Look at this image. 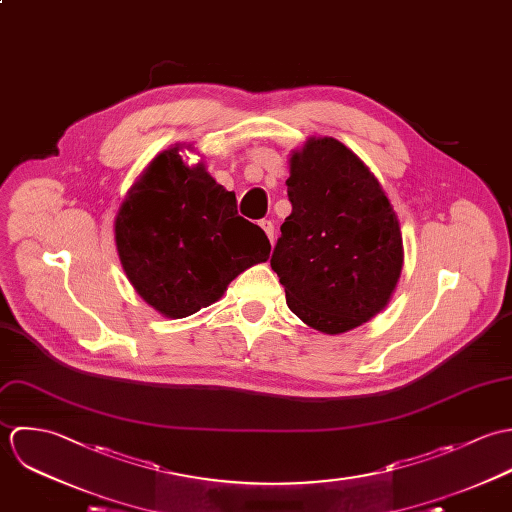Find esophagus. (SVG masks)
Wrapping results in <instances>:
<instances>
[{"mask_svg":"<svg viewBox=\"0 0 512 512\" xmlns=\"http://www.w3.org/2000/svg\"><path fill=\"white\" fill-rule=\"evenodd\" d=\"M261 229L267 233V237H269V241H271V245L275 243V225L269 221V219H261Z\"/></svg>","mask_w":512,"mask_h":512,"instance_id":"34e87169","label":"esophagus"}]
</instances>
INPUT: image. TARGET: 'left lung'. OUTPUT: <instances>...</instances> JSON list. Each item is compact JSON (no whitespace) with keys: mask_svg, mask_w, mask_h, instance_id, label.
I'll list each match as a JSON object with an SVG mask.
<instances>
[{"mask_svg":"<svg viewBox=\"0 0 512 512\" xmlns=\"http://www.w3.org/2000/svg\"><path fill=\"white\" fill-rule=\"evenodd\" d=\"M291 215L271 267L310 328L348 332L390 303L404 267L400 221L370 168L336 138L291 154Z\"/></svg>","mask_w":512,"mask_h":512,"instance_id":"8db88e82","label":"left lung"}]
</instances>
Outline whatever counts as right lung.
<instances>
[{"instance_id": "right-lung-1", "label": "right lung", "mask_w": 512, "mask_h": 512, "mask_svg": "<svg viewBox=\"0 0 512 512\" xmlns=\"http://www.w3.org/2000/svg\"><path fill=\"white\" fill-rule=\"evenodd\" d=\"M176 144L128 190L114 219L120 265L134 291L162 316L184 318L219 301L245 269L265 263V231L237 215L235 194L204 162L188 166Z\"/></svg>"}]
</instances>
